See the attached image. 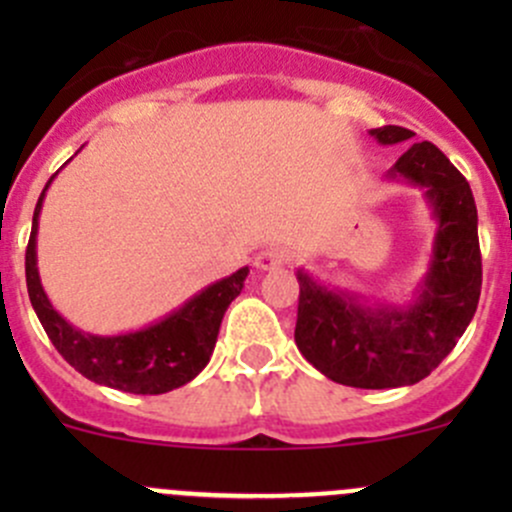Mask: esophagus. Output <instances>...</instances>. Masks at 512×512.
I'll list each match as a JSON object with an SVG mask.
<instances>
[{
    "instance_id": "34e87169",
    "label": "esophagus",
    "mask_w": 512,
    "mask_h": 512,
    "mask_svg": "<svg viewBox=\"0 0 512 512\" xmlns=\"http://www.w3.org/2000/svg\"><path fill=\"white\" fill-rule=\"evenodd\" d=\"M287 250L280 245H270L265 247V250L257 252L255 257V265L260 267V270H277V267H282L287 262Z\"/></svg>"
}]
</instances>
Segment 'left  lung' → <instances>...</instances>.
<instances>
[{"instance_id":"1","label":"left lung","mask_w":512,"mask_h":512,"mask_svg":"<svg viewBox=\"0 0 512 512\" xmlns=\"http://www.w3.org/2000/svg\"><path fill=\"white\" fill-rule=\"evenodd\" d=\"M369 133L381 146L414 138V131L401 126ZM386 178L423 188L438 223L428 272L414 299L369 304L297 270V349L327 379L354 389H396L426 379L471 324L483 282L476 200L456 165L433 143L421 141L391 165Z\"/></svg>"}]
</instances>
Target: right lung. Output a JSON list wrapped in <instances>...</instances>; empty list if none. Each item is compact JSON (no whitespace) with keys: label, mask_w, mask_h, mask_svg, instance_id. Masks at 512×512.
<instances>
[{"label":"right lung","mask_w":512,"mask_h":512,"mask_svg":"<svg viewBox=\"0 0 512 512\" xmlns=\"http://www.w3.org/2000/svg\"><path fill=\"white\" fill-rule=\"evenodd\" d=\"M51 180L54 175L44 185L34 208L24 267H27L32 307L56 352L86 379L108 389L128 391V394H165L193 381L208 366L215 342H218L220 322L232 299L245 287V277L250 270L240 267L225 280L213 282L203 292L193 294L183 307L170 312L168 317L138 332L113 334V337L81 332L74 324L66 322L49 302L41 287L39 267H36V230H39V213Z\"/></svg>","instance_id":"add662e5"}]
</instances>
